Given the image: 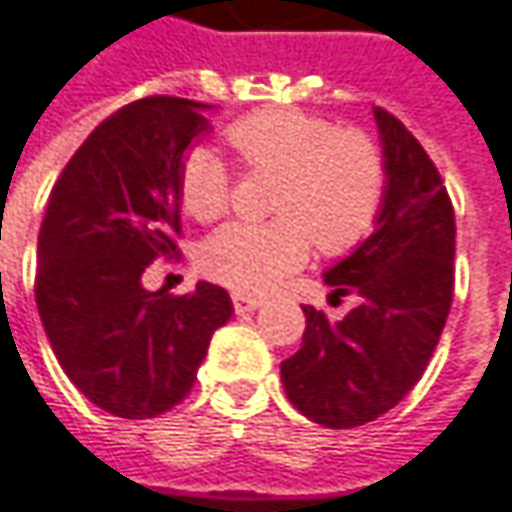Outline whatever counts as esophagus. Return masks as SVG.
<instances>
[{
  "mask_svg": "<svg viewBox=\"0 0 512 512\" xmlns=\"http://www.w3.org/2000/svg\"><path fill=\"white\" fill-rule=\"evenodd\" d=\"M262 296H253V294H244V291H233V308H236V314H247V311H256V308H262Z\"/></svg>",
  "mask_w": 512,
  "mask_h": 512,
  "instance_id": "34e87169",
  "label": "esophagus"
}]
</instances>
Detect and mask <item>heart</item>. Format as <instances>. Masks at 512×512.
<instances>
[{"label":"heart","mask_w":512,"mask_h":512,"mask_svg":"<svg viewBox=\"0 0 512 512\" xmlns=\"http://www.w3.org/2000/svg\"><path fill=\"white\" fill-rule=\"evenodd\" d=\"M250 169L279 175L273 221H233L207 236L201 270L239 291H270L305 265L311 239L322 253H345L377 224L386 195V158L360 129H340L299 109H262L224 129ZM178 201L198 221L230 204V169L210 146H192L178 164Z\"/></svg>","instance_id":"obj_1"}]
</instances>
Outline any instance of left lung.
<instances>
[{"label": "left lung", "instance_id": "left-lung-1", "mask_svg": "<svg viewBox=\"0 0 512 512\" xmlns=\"http://www.w3.org/2000/svg\"><path fill=\"white\" fill-rule=\"evenodd\" d=\"M386 158V195L366 242L325 270L331 296L357 305L331 322L305 305V334L282 363L296 409L328 429H351L395 409L421 380L441 340L455 282V213L415 135L371 109Z\"/></svg>", "mask_w": 512, "mask_h": 512}]
</instances>
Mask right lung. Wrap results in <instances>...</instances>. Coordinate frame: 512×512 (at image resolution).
I'll use <instances>...</instances> for the list:
<instances>
[{"mask_svg": "<svg viewBox=\"0 0 512 512\" xmlns=\"http://www.w3.org/2000/svg\"><path fill=\"white\" fill-rule=\"evenodd\" d=\"M213 106L143 97L109 115L57 178L37 244V308L68 380L103 412L143 421L190 395L213 331L233 317L224 288L169 296L143 270L172 256L178 164Z\"/></svg>", "mask_w": 512, "mask_h": 512, "instance_id": "add662e5", "label": "right lung"}]
</instances>
